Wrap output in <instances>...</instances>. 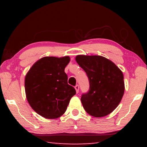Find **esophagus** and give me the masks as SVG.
I'll return each mask as SVG.
<instances>
[{
	"mask_svg": "<svg viewBox=\"0 0 147 147\" xmlns=\"http://www.w3.org/2000/svg\"><path fill=\"white\" fill-rule=\"evenodd\" d=\"M74 88H75V89H76V93H78V91H79V86L78 85H76L75 87H74Z\"/></svg>",
	"mask_w": 147,
	"mask_h": 147,
	"instance_id": "obj_1",
	"label": "esophagus"
}]
</instances>
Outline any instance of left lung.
I'll list each match as a JSON object with an SVG mask.
<instances>
[{
  "label": "left lung",
  "instance_id": "1",
  "mask_svg": "<svg viewBox=\"0 0 147 147\" xmlns=\"http://www.w3.org/2000/svg\"><path fill=\"white\" fill-rule=\"evenodd\" d=\"M76 61L89 80V91L81 96L86 112L95 117L112 112L124 94L122 71L112 61L100 56L78 55Z\"/></svg>",
  "mask_w": 147,
  "mask_h": 147
}]
</instances>
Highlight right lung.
Instances as JSON below:
<instances>
[{
    "label": "right lung",
    "mask_w": 147,
    "mask_h": 147,
    "mask_svg": "<svg viewBox=\"0 0 147 147\" xmlns=\"http://www.w3.org/2000/svg\"><path fill=\"white\" fill-rule=\"evenodd\" d=\"M70 61L63 58L44 57L36 62L24 80L26 98L32 108L47 119H56L65 112L76 90L67 83L65 68Z\"/></svg>",
    "instance_id": "1"
}]
</instances>
